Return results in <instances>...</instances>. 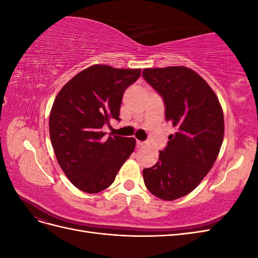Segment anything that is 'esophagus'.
Instances as JSON below:
<instances>
[{
  "label": "esophagus",
  "instance_id": "esophagus-1",
  "mask_svg": "<svg viewBox=\"0 0 258 258\" xmlns=\"http://www.w3.org/2000/svg\"><path fill=\"white\" fill-rule=\"evenodd\" d=\"M145 145V142H142V141H137V146L138 147H142Z\"/></svg>",
  "mask_w": 258,
  "mask_h": 258
}]
</instances>
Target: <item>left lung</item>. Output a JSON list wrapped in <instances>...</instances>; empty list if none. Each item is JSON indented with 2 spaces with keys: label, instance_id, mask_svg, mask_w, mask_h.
I'll list each match as a JSON object with an SVG mask.
<instances>
[{
  "label": "left lung",
  "instance_id": "left-lung-1",
  "mask_svg": "<svg viewBox=\"0 0 258 258\" xmlns=\"http://www.w3.org/2000/svg\"><path fill=\"white\" fill-rule=\"evenodd\" d=\"M143 77L162 97L166 119L176 129L159 160L143 170L146 188L159 199L186 196L209 173L224 139V114L209 84L186 67L144 69Z\"/></svg>",
  "mask_w": 258,
  "mask_h": 258
}]
</instances>
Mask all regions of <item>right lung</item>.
I'll list each match as a JSON object with an SVG mask.
<instances>
[{
	"label": "right lung",
	"mask_w": 258,
	"mask_h": 258,
	"mask_svg": "<svg viewBox=\"0 0 258 258\" xmlns=\"http://www.w3.org/2000/svg\"><path fill=\"white\" fill-rule=\"evenodd\" d=\"M141 69L95 64L70 80L53 101L49 115L50 141L57 161L77 188L96 194L111 186L134 153L135 138H104V124L120 120L124 90Z\"/></svg>",
	"instance_id": "right-lung-1"
}]
</instances>
